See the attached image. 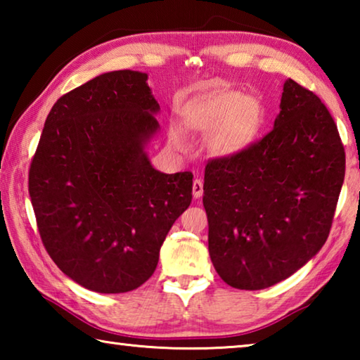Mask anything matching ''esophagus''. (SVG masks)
<instances>
[{"instance_id":"obj_1","label":"esophagus","mask_w":360,"mask_h":360,"mask_svg":"<svg viewBox=\"0 0 360 360\" xmlns=\"http://www.w3.org/2000/svg\"><path fill=\"white\" fill-rule=\"evenodd\" d=\"M192 193H193V198L202 197V195H203V182H202V179H195L193 181Z\"/></svg>"}]
</instances>
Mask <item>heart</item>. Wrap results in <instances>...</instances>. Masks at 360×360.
I'll return each instance as SVG.
<instances>
[{"label":"heart","instance_id":"1","mask_svg":"<svg viewBox=\"0 0 360 360\" xmlns=\"http://www.w3.org/2000/svg\"><path fill=\"white\" fill-rule=\"evenodd\" d=\"M184 119L192 130L210 135V149L216 155L230 157L248 149L257 138L264 108L259 100L246 98L241 92H217L188 101ZM169 141L178 149L186 148L179 125H172Z\"/></svg>","mask_w":360,"mask_h":360}]
</instances>
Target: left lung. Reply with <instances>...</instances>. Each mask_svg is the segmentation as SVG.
I'll use <instances>...</instances> for the list:
<instances>
[{
  "instance_id": "obj_1",
  "label": "left lung",
  "mask_w": 360,
  "mask_h": 360,
  "mask_svg": "<svg viewBox=\"0 0 360 360\" xmlns=\"http://www.w3.org/2000/svg\"><path fill=\"white\" fill-rule=\"evenodd\" d=\"M279 108L270 133L205 168L211 262L235 289L270 288L313 259L343 186L345 148L319 96L288 79Z\"/></svg>"
}]
</instances>
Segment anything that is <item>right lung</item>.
Masks as SVG:
<instances>
[{
	"instance_id": "right-lung-1",
	"label": "right lung",
	"mask_w": 360,
	"mask_h": 360,
	"mask_svg": "<svg viewBox=\"0 0 360 360\" xmlns=\"http://www.w3.org/2000/svg\"><path fill=\"white\" fill-rule=\"evenodd\" d=\"M146 81V72L111 71L60 96L30 165L47 254L100 294L148 281L167 233L192 202L193 174L157 172L144 150L160 109Z\"/></svg>"
}]
</instances>
